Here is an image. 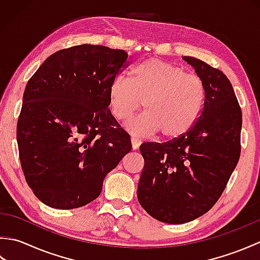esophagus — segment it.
<instances>
[{
	"label": "esophagus",
	"mask_w": 260,
	"mask_h": 260,
	"mask_svg": "<svg viewBox=\"0 0 260 260\" xmlns=\"http://www.w3.org/2000/svg\"><path fill=\"white\" fill-rule=\"evenodd\" d=\"M131 142H132V147H133V150H137V148L140 147V145H141V141L137 139V137H135V136H132L131 137Z\"/></svg>",
	"instance_id": "esophagus-1"
}]
</instances>
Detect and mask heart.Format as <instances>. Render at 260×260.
Segmentation results:
<instances>
[{"label": "heart", "mask_w": 260, "mask_h": 260, "mask_svg": "<svg viewBox=\"0 0 260 260\" xmlns=\"http://www.w3.org/2000/svg\"><path fill=\"white\" fill-rule=\"evenodd\" d=\"M132 79L116 77L109 86V105L116 119L125 120L142 108L146 112L126 123L136 136L161 132L176 139L196 125L207 99L206 85L196 74L172 62L150 58L132 69Z\"/></svg>", "instance_id": "b5f03b06"}]
</instances>
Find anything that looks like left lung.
Wrapping results in <instances>:
<instances>
[{
	"label": "left lung",
	"mask_w": 260,
	"mask_h": 260,
	"mask_svg": "<svg viewBox=\"0 0 260 260\" xmlns=\"http://www.w3.org/2000/svg\"><path fill=\"white\" fill-rule=\"evenodd\" d=\"M183 59L206 85L200 117L184 135L140 146L144 169L137 199L153 218L171 224L192 221L214 206L241 152L242 113L227 76L202 60Z\"/></svg>",
	"instance_id": "8db88e82"
}]
</instances>
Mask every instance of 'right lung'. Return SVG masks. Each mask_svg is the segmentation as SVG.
I'll use <instances>...</instances> for the list:
<instances>
[{
  "instance_id": "obj_1",
  "label": "right lung",
  "mask_w": 260,
  "mask_h": 260,
  "mask_svg": "<svg viewBox=\"0 0 260 260\" xmlns=\"http://www.w3.org/2000/svg\"><path fill=\"white\" fill-rule=\"evenodd\" d=\"M129 63L124 50L80 45L51 54L29 79L16 126L21 168L36 197L54 209L95 200L132 150L110 113L109 86Z\"/></svg>"
}]
</instances>
